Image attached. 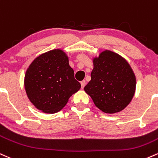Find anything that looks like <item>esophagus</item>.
Segmentation results:
<instances>
[{
  "instance_id": "esophagus-1",
  "label": "esophagus",
  "mask_w": 158,
  "mask_h": 158,
  "mask_svg": "<svg viewBox=\"0 0 158 158\" xmlns=\"http://www.w3.org/2000/svg\"><path fill=\"white\" fill-rule=\"evenodd\" d=\"M85 84H86L85 80H83V81H82V82H81V87H82V88H84L85 85Z\"/></svg>"
}]
</instances>
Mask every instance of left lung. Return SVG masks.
I'll list each match as a JSON object with an SVG mask.
<instances>
[{"instance_id":"1","label":"left lung","mask_w":158,"mask_h":158,"mask_svg":"<svg viewBox=\"0 0 158 158\" xmlns=\"http://www.w3.org/2000/svg\"><path fill=\"white\" fill-rule=\"evenodd\" d=\"M91 79L84 88L94 103L105 113L121 112L131 103L136 91V76L128 62L110 50L93 59Z\"/></svg>"}]
</instances>
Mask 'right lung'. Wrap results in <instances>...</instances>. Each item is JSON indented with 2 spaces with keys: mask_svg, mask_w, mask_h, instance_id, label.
Here are the masks:
<instances>
[{
  "mask_svg": "<svg viewBox=\"0 0 158 158\" xmlns=\"http://www.w3.org/2000/svg\"><path fill=\"white\" fill-rule=\"evenodd\" d=\"M25 88L33 105L45 113H55L81 88L74 78L68 56L63 50L53 49L37 57L25 76Z\"/></svg>",
  "mask_w": 158,
  "mask_h": 158,
  "instance_id": "right-lung-1",
  "label": "right lung"
}]
</instances>
